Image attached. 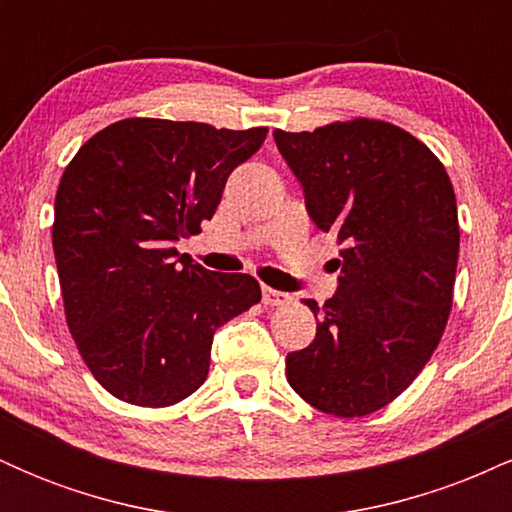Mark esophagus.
Returning <instances> with one entry per match:
<instances>
[{
  "label": "esophagus",
  "instance_id": "obj_1",
  "mask_svg": "<svg viewBox=\"0 0 512 512\" xmlns=\"http://www.w3.org/2000/svg\"><path fill=\"white\" fill-rule=\"evenodd\" d=\"M289 301H291L289 293L274 291V289H269V286H262V303L264 305H286Z\"/></svg>",
  "mask_w": 512,
  "mask_h": 512
}]
</instances>
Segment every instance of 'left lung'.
<instances>
[{
  "label": "left lung",
  "mask_w": 512,
  "mask_h": 512,
  "mask_svg": "<svg viewBox=\"0 0 512 512\" xmlns=\"http://www.w3.org/2000/svg\"><path fill=\"white\" fill-rule=\"evenodd\" d=\"M310 219L342 245L339 289L310 346L286 356L305 402L354 419L383 409L424 370L452 308L460 223L443 163L407 129L354 117L315 132L274 129Z\"/></svg>",
  "instance_id": "8db88e82"
}]
</instances>
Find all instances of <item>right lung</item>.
I'll use <instances>...</instances> for the list:
<instances>
[{
    "label": "right lung",
    "instance_id": "obj_1",
    "mask_svg": "<svg viewBox=\"0 0 512 512\" xmlns=\"http://www.w3.org/2000/svg\"><path fill=\"white\" fill-rule=\"evenodd\" d=\"M267 127L127 117L76 151L55 197L64 317L110 395L161 409L207 380L211 339L260 303L255 276L209 272L173 248L214 216Z\"/></svg>",
    "mask_w": 512,
    "mask_h": 512
}]
</instances>
